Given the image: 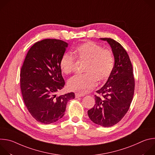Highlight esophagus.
I'll use <instances>...</instances> for the list:
<instances>
[{"mask_svg":"<svg viewBox=\"0 0 155 155\" xmlns=\"http://www.w3.org/2000/svg\"><path fill=\"white\" fill-rule=\"evenodd\" d=\"M84 96V94H79V93H76L75 94V98H78L80 97H83Z\"/></svg>","mask_w":155,"mask_h":155,"instance_id":"esophagus-1","label":"esophagus"}]
</instances>
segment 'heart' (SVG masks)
<instances>
[{"mask_svg":"<svg viewBox=\"0 0 155 155\" xmlns=\"http://www.w3.org/2000/svg\"><path fill=\"white\" fill-rule=\"evenodd\" d=\"M75 57L86 62L82 75H76L68 81L69 90L86 94L95 87L97 80L105 81L111 75L114 68V58L111 51L103 49L97 43L87 41L79 45L74 51ZM75 60L71 54H64L60 60V68L65 74H71L74 69Z\"/></svg>","mask_w":155,"mask_h":155,"instance_id":"b5f03b06","label":"heart"}]
</instances>
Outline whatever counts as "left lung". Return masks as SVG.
<instances>
[{"mask_svg":"<svg viewBox=\"0 0 155 155\" xmlns=\"http://www.w3.org/2000/svg\"><path fill=\"white\" fill-rule=\"evenodd\" d=\"M112 48L115 64L113 71L105 84L96 92V104L87 111L90 120L103 127L118 123L128 111L134 92L135 81L132 65L124 48L117 41L101 38Z\"/></svg>","mask_w":155,"mask_h":155,"instance_id":"left-lung-1","label":"left lung"}]
</instances>
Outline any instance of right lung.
<instances>
[{
	"label": "right lung",
	"mask_w": 155,
	"mask_h": 155,
	"mask_svg": "<svg viewBox=\"0 0 155 155\" xmlns=\"http://www.w3.org/2000/svg\"><path fill=\"white\" fill-rule=\"evenodd\" d=\"M68 43L61 40L45 39L29 50L21 69L20 84L25 104L38 122L48 124L64 115L66 105L75 98L74 93L57 96L65 81L60 60Z\"/></svg>",
	"instance_id": "obj_1"
}]
</instances>
